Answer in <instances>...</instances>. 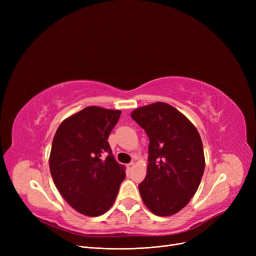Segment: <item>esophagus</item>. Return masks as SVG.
<instances>
[{"instance_id": "34e87169", "label": "esophagus", "mask_w": 256, "mask_h": 256, "mask_svg": "<svg viewBox=\"0 0 256 256\" xmlns=\"http://www.w3.org/2000/svg\"><path fill=\"white\" fill-rule=\"evenodd\" d=\"M134 167H135V164H134V163H130V164L126 165V168H128V171H132L134 169Z\"/></svg>"}]
</instances>
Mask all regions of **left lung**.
<instances>
[{
	"label": "left lung",
	"instance_id": "obj_1",
	"mask_svg": "<svg viewBox=\"0 0 256 256\" xmlns=\"http://www.w3.org/2000/svg\"><path fill=\"white\" fill-rule=\"evenodd\" d=\"M132 118L150 138L144 204L156 216L178 212L195 195L204 171L202 141L194 124L176 108L154 102L137 108Z\"/></svg>",
	"mask_w": 256,
	"mask_h": 256
}]
</instances>
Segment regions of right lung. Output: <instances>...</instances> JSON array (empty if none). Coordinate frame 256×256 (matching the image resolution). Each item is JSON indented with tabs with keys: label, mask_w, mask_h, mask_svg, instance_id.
I'll return each mask as SVG.
<instances>
[{
	"label": "right lung",
	"mask_w": 256,
	"mask_h": 256,
	"mask_svg": "<svg viewBox=\"0 0 256 256\" xmlns=\"http://www.w3.org/2000/svg\"><path fill=\"white\" fill-rule=\"evenodd\" d=\"M120 110L87 106L59 126L52 139L50 170L62 197L76 212L98 217L110 210L126 178L108 138Z\"/></svg>",
	"instance_id": "add662e5"
}]
</instances>
